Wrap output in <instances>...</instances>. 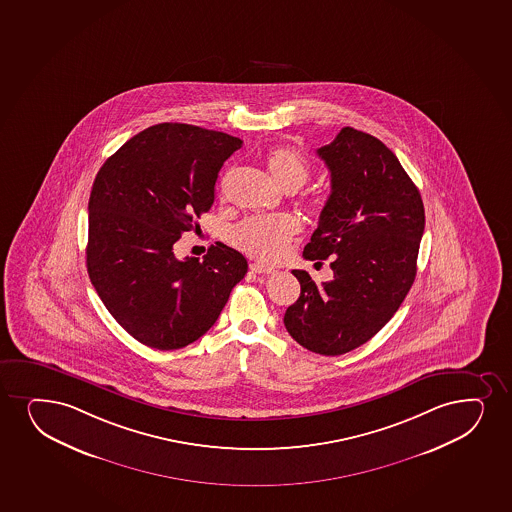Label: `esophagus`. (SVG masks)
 <instances>
[{"instance_id":"1","label":"esophagus","mask_w":512,"mask_h":512,"mask_svg":"<svg viewBox=\"0 0 512 512\" xmlns=\"http://www.w3.org/2000/svg\"><path fill=\"white\" fill-rule=\"evenodd\" d=\"M250 271L255 272V274H264V276H269L274 272L272 267H267V265L259 264V262H255V264H250Z\"/></svg>"}]
</instances>
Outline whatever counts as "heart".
I'll return each instance as SVG.
<instances>
[{
  "label": "heart",
  "instance_id": "b5f03b06",
  "mask_svg": "<svg viewBox=\"0 0 512 512\" xmlns=\"http://www.w3.org/2000/svg\"><path fill=\"white\" fill-rule=\"evenodd\" d=\"M265 166L279 187L295 192L310 178V164L300 151L277 145L265 154ZM300 233V221L293 216L250 217L231 229L229 238L241 252L262 262L281 259L291 241Z\"/></svg>",
  "mask_w": 512,
  "mask_h": 512
}]
</instances>
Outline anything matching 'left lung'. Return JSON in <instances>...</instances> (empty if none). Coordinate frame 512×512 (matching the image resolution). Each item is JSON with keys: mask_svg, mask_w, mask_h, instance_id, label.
<instances>
[{"mask_svg": "<svg viewBox=\"0 0 512 512\" xmlns=\"http://www.w3.org/2000/svg\"><path fill=\"white\" fill-rule=\"evenodd\" d=\"M317 154L331 171V195L303 257L332 259L334 279L319 286L293 271L301 293L284 325L303 348L337 356L367 343L401 307L415 281L425 209L394 152L372 135L344 127Z\"/></svg>", "mask_w": 512, "mask_h": 512, "instance_id": "1", "label": "left lung"}]
</instances>
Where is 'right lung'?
<instances>
[{"label": "right lung", "instance_id": "1", "mask_svg": "<svg viewBox=\"0 0 512 512\" xmlns=\"http://www.w3.org/2000/svg\"><path fill=\"white\" fill-rule=\"evenodd\" d=\"M238 137L187 123L145 128L99 169L89 199L87 272L116 322L149 348H185L216 324L247 259L224 243L204 260L173 245L214 204Z\"/></svg>", "mask_w": 512, "mask_h": 512}]
</instances>
